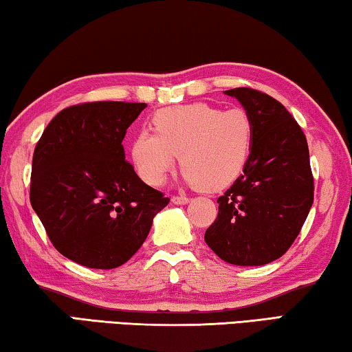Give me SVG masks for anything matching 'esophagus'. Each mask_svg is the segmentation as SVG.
<instances>
[{
    "label": "esophagus",
    "mask_w": 352,
    "mask_h": 352,
    "mask_svg": "<svg viewBox=\"0 0 352 352\" xmlns=\"http://www.w3.org/2000/svg\"><path fill=\"white\" fill-rule=\"evenodd\" d=\"M171 201H173V204H176V206H184V204H188L190 199L187 197H173Z\"/></svg>",
    "instance_id": "obj_1"
}]
</instances>
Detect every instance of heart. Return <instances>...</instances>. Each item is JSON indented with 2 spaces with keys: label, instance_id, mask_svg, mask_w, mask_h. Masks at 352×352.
<instances>
[{
  "label": "heart",
  "instance_id": "obj_1",
  "mask_svg": "<svg viewBox=\"0 0 352 352\" xmlns=\"http://www.w3.org/2000/svg\"><path fill=\"white\" fill-rule=\"evenodd\" d=\"M154 132L143 129L131 145L138 176L162 186L179 155L188 182L203 190L229 186L240 175L252 140V122L243 109L220 111L206 102L160 109Z\"/></svg>",
  "mask_w": 352,
  "mask_h": 352
}]
</instances>
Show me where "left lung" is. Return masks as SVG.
I'll list each match as a JSON object with an SVG mask.
<instances>
[{"label":"left lung","instance_id":"1","mask_svg":"<svg viewBox=\"0 0 352 352\" xmlns=\"http://www.w3.org/2000/svg\"><path fill=\"white\" fill-rule=\"evenodd\" d=\"M252 122L243 175L217 199L218 217L206 243L221 261L258 267L279 258L298 237L314 204V176L304 132L267 94L226 90Z\"/></svg>","mask_w":352,"mask_h":352}]
</instances>
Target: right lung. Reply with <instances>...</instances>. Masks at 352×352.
<instances>
[{"instance_id": "obj_1", "label": "right lung", "mask_w": 352, "mask_h": 352, "mask_svg": "<svg viewBox=\"0 0 352 352\" xmlns=\"http://www.w3.org/2000/svg\"><path fill=\"white\" fill-rule=\"evenodd\" d=\"M145 107L120 101L67 107L34 151L32 209L56 250L82 267L111 270L128 262L170 203L124 160L126 129Z\"/></svg>"}]
</instances>
